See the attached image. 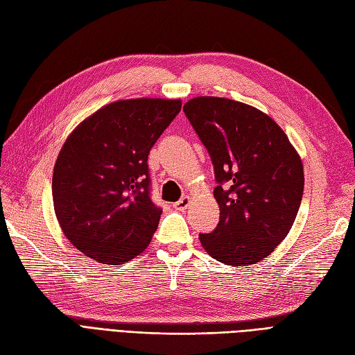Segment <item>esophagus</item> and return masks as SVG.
Instances as JSON below:
<instances>
[{
	"instance_id": "34e87169",
	"label": "esophagus",
	"mask_w": 355,
	"mask_h": 355,
	"mask_svg": "<svg viewBox=\"0 0 355 355\" xmlns=\"http://www.w3.org/2000/svg\"><path fill=\"white\" fill-rule=\"evenodd\" d=\"M190 204V198L189 196H183L180 199V201H177L174 204V208H177V210H186V208L189 207Z\"/></svg>"
}]
</instances>
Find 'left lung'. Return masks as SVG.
Instances as JSON below:
<instances>
[{"instance_id": "obj_1", "label": "left lung", "mask_w": 355, "mask_h": 355, "mask_svg": "<svg viewBox=\"0 0 355 355\" xmlns=\"http://www.w3.org/2000/svg\"><path fill=\"white\" fill-rule=\"evenodd\" d=\"M183 111L210 154L220 220L199 234L226 266L257 264L285 240L304 189L303 163L285 132L250 105L201 96Z\"/></svg>"}]
</instances>
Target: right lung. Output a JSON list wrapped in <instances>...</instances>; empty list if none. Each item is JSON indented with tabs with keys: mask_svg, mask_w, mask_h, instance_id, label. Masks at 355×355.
Returning <instances> with one entry per match:
<instances>
[{
	"mask_svg": "<svg viewBox=\"0 0 355 355\" xmlns=\"http://www.w3.org/2000/svg\"><path fill=\"white\" fill-rule=\"evenodd\" d=\"M180 111V98L118 100L85 118L62 145L53 210L88 258L118 266L147 249L162 214L150 198L148 154Z\"/></svg>",
	"mask_w": 355,
	"mask_h": 355,
	"instance_id": "right-lung-1",
	"label": "right lung"
}]
</instances>
